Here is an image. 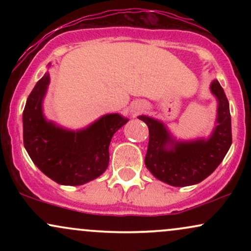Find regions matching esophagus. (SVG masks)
I'll list each match as a JSON object with an SVG mask.
<instances>
[{"mask_svg":"<svg viewBox=\"0 0 251 251\" xmlns=\"http://www.w3.org/2000/svg\"><path fill=\"white\" fill-rule=\"evenodd\" d=\"M144 111V106H140V105H135L134 107H132V112H134L135 114L139 113V112Z\"/></svg>","mask_w":251,"mask_h":251,"instance_id":"esophagus-1","label":"esophagus"}]
</instances>
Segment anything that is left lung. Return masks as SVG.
Masks as SVG:
<instances>
[{
  "label": "left lung",
  "mask_w": 251,
  "mask_h": 251,
  "mask_svg": "<svg viewBox=\"0 0 251 251\" xmlns=\"http://www.w3.org/2000/svg\"><path fill=\"white\" fill-rule=\"evenodd\" d=\"M211 92L218 100L217 125L208 140L176 142L162 123L140 116L149 127V146L145 165L159 180L174 186L194 185L205 179L220 165L232 143L229 101L217 80ZM172 146L168 148V145Z\"/></svg>",
  "instance_id": "left-lung-1"
}]
</instances>
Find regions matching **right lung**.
I'll return each instance as SVG.
<instances>
[{
    "label": "right lung",
    "mask_w": 251,
    "mask_h": 251,
    "mask_svg": "<svg viewBox=\"0 0 251 251\" xmlns=\"http://www.w3.org/2000/svg\"><path fill=\"white\" fill-rule=\"evenodd\" d=\"M50 83L46 73L30 92L24 109V144L33 163L62 185H81L106 171L112 137L128 119L107 114L82 131H67L48 123L42 99Z\"/></svg>",
    "instance_id": "1"
}]
</instances>
